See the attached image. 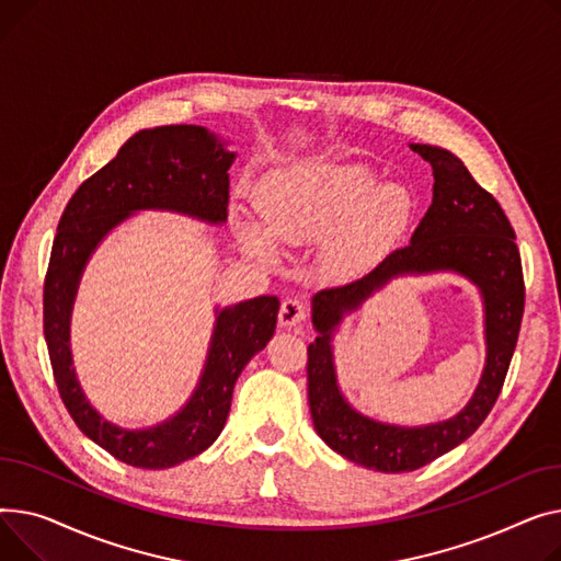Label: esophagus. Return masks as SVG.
Here are the masks:
<instances>
[{
	"label": "esophagus",
	"instance_id": "34e87169",
	"mask_svg": "<svg viewBox=\"0 0 561 561\" xmlns=\"http://www.w3.org/2000/svg\"><path fill=\"white\" fill-rule=\"evenodd\" d=\"M308 317V306L299 299H285L278 312V323L283 328H291V325H299L304 323Z\"/></svg>",
	"mask_w": 561,
	"mask_h": 561
}]
</instances>
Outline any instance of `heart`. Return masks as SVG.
I'll return each instance as SVG.
<instances>
[{
  "label": "heart",
  "mask_w": 561,
  "mask_h": 561,
  "mask_svg": "<svg viewBox=\"0 0 561 561\" xmlns=\"http://www.w3.org/2000/svg\"><path fill=\"white\" fill-rule=\"evenodd\" d=\"M260 221L247 210L230 213L244 253L276 265L280 247L321 238L319 265L331 276H348L382 255L410 219L412 202L397 183H371L359 168H294L260 183Z\"/></svg>",
  "instance_id": "heart-1"
}]
</instances>
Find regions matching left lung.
<instances>
[{
    "instance_id": "left-lung-1",
    "label": "left lung",
    "mask_w": 561,
    "mask_h": 561,
    "mask_svg": "<svg viewBox=\"0 0 561 561\" xmlns=\"http://www.w3.org/2000/svg\"><path fill=\"white\" fill-rule=\"evenodd\" d=\"M433 164V204L408 247L391 251L359 280L321 289L312 299L319 337L308 346V401L317 435L351 462L382 473L416 471L467 442L491 412L516 348L525 285L514 228L501 204L476 183L465 162L433 145H410ZM455 271L483 294L488 359L472 401L455 417L419 428L374 422L357 413L336 385L332 333L391 277Z\"/></svg>"
}]
</instances>
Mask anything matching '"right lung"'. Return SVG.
I'll return each mask as SVG.
<instances>
[{
    "label": "right lung",
    "instance_id": "1",
    "mask_svg": "<svg viewBox=\"0 0 561 561\" xmlns=\"http://www.w3.org/2000/svg\"><path fill=\"white\" fill-rule=\"evenodd\" d=\"M236 151L204 126L138 130L117 156L79 185L62 210L43 291V325L58 393L81 433L138 469H170L204 453L224 431L233 387L276 331L278 299L255 296L215 310V331L199 385L168 421L126 431L99 414L77 380L70 319L81 274L111 230L138 210H170L208 224L228 217V170Z\"/></svg>",
    "mask_w": 561,
    "mask_h": 561
}]
</instances>
